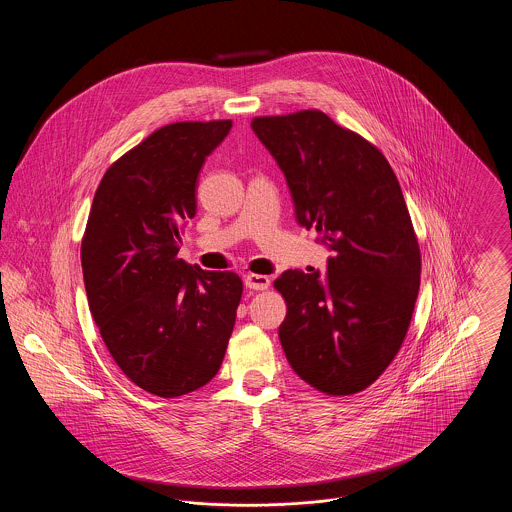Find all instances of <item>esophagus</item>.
I'll return each mask as SVG.
<instances>
[{"label": "esophagus", "instance_id": "esophagus-1", "mask_svg": "<svg viewBox=\"0 0 512 512\" xmlns=\"http://www.w3.org/2000/svg\"><path fill=\"white\" fill-rule=\"evenodd\" d=\"M245 288H249V290H267L268 286H270V280H268V276H263V274H247L245 276Z\"/></svg>", "mask_w": 512, "mask_h": 512}]
</instances>
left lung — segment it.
<instances>
[{
	"instance_id": "1",
	"label": "left lung",
	"mask_w": 512,
	"mask_h": 512,
	"mask_svg": "<svg viewBox=\"0 0 512 512\" xmlns=\"http://www.w3.org/2000/svg\"><path fill=\"white\" fill-rule=\"evenodd\" d=\"M295 219L328 245L326 274L286 270L274 282L288 313L278 336L295 374L328 395L368 388L407 336L420 249L397 176L378 147L322 111L255 117Z\"/></svg>"
}]
</instances>
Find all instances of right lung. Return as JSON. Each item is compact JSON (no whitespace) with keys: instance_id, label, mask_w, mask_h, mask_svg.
I'll return each mask as SVG.
<instances>
[{"instance_id":"1","label":"right lung","mask_w":512,"mask_h":512,"mask_svg":"<svg viewBox=\"0 0 512 512\" xmlns=\"http://www.w3.org/2000/svg\"><path fill=\"white\" fill-rule=\"evenodd\" d=\"M232 121L174 122L124 153L99 182L80 247L92 317L142 390L178 397L219 372L242 299L234 272L178 259L197 176Z\"/></svg>"}]
</instances>
